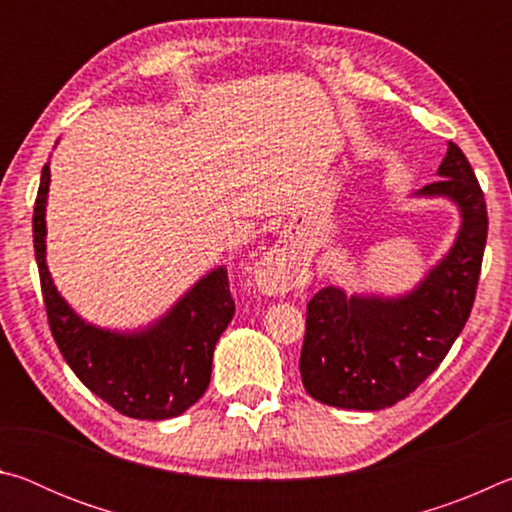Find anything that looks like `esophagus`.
Returning a JSON list of instances; mask_svg holds the SVG:
<instances>
[{
    "instance_id": "1",
    "label": "esophagus",
    "mask_w": 512,
    "mask_h": 512,
    "mask_svg": "<svg viewBox=\"0 0 512 512\" xmlns=\"http://www.w3.org/2000/svg\"><path fill=\"white\" fill-rule=\"evenodd\" d=\"M298 277V262L287 246H273L257 266V282L266 291H282L293 287Z\"/></svg>"
}]
</instances>
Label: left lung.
Instances as JSON below:
<instances>
[{
	"label": "left lung",
	"instance_id": "obj_1",
	"mask_svg": "<svg viewBox=\"0 0 512 512\" xmlns=\"http://www.w3.org/2000/svg\"><path fill=\"white\" fill-rule=\"evenodd\" d=\"M438 176L420 194L452 198L463 225L418 289L381 300L325 287L309 300L300 377L314 400L357 411L393 406L440 366L463 332L481 275L488 210L472 164L454 142Z\"/></svg>",
	"mask_w": 512,
	"mask_h": 512
}]
</instances>
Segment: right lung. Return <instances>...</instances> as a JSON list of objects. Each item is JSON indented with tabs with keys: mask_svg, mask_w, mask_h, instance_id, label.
Instances as JSON below:
<instances>
[{
	"mask_svg": "<svg viewBox=\"0 0 512 512\" xmlns=\"http://www.w3.org/2000/svg\"><path fill=\"white\" fill-rule=\"evenodd\" d=\"M49 167H42L33 207V248L51 336L63 359L90 391L121 415L137 420L176 418L210 386L212 354L235 314L225 268L205 275L167 316L140 334L88 325L67 307L45 262V203Z\"/></svg>",
	"mask_w": 512,
	"mask_h": 512,
	"instance_id": "right-lung-1",
	"label": "right lung"
}]
</instances>
